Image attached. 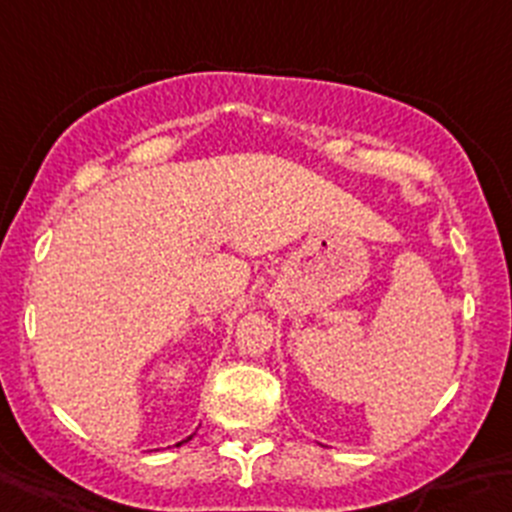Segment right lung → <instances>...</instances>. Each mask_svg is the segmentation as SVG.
<instances>
[{"mask_svg":"<svg viewBox=\"0 0 512 512\" xmlns=\"http://www.w3.org/2000/svg\"><path fill=\"white\" fill-rule=\"evenodd\" d=\"M191 437H194V434H189V437H186V439H181V442H176V447H181V444H186Z\"/></svg>","mask_w":512,"mask_h":512,"instance_id":"1","label":"right lung"}]
</instances>
